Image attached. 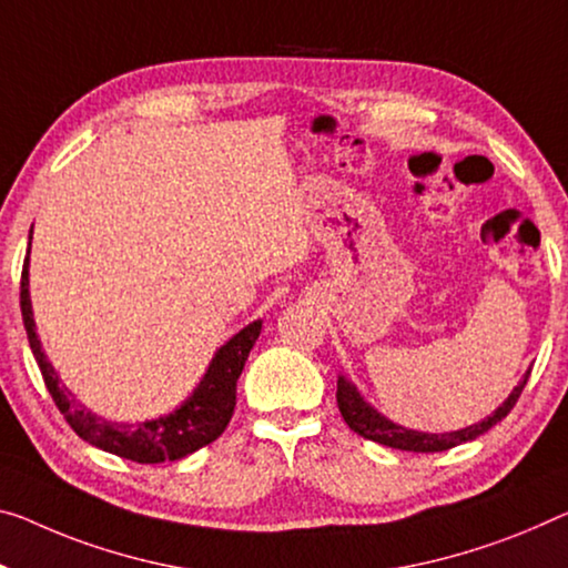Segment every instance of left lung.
<instances>
[{
    "mask_svg": "<svg viewBox=\"0 0 568 568\" xmlns=\"http://www.w3.org/2000/svg\"><path fill=\"white\" fill-rule=\"evenodd\" d=\"M528 375L530 371L523 375V381L513 388V394L505 398L503 406H497L490 416L483 418L479 424L465 426V429L449 432V434H426V432L406 429V426L388 422V418L375 412L371 404H365V398L357 394V388L345 378V375H339L337 378V406H339V414L345 418V424L351 426L355 434H361L363 439L378 442L383 447H394L404 452H444V449L459 447V444L465 442L477 439L479 434H485L487 429H493L497 422H503V418L510 414V408L516 406L523 388H526Z\"/></svg>",
    "mask_w": 568,
    "mask_h": 568,
    "instance_id": "8db88e82",
    "label": "left lung"
}]
</instances>
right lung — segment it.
I'll list each match as a JSON object with an SVG mask.
<instances>
[{
    "instance_id": "1",
    "label": "right lung",
    "mask_w": 568,
    "mask_h": 568,
    "mask_svg": "<svg viewBox=\"0 0 568 568\" xmlns=\"http://www.w3.org/2000/svg\"><path fill=\"white\" fill-rule=\"evenodd\" d=\"M28 266L30 246L22 266L20 307L32 355L40 365L42 378H45V386L52 400H55V406L60 408V414L65 416V422L71 424V429L81 436L83 442H89L103 452H111V455L116 457L139 462V465H160V462H174L193 455V452L215 442L217 436L225 432L235 408V381H239L243 365L248 361L251 347H254L261 335V320L251 322V325L243 327L241 333H235L229 343L215 353L203 375V381H200L197 388L193 390V396H190L182 406L174 408L172 414L136 424L109 422V418L93 414L91 408L78 404L71 390L60 383L55 368H52L48 361V355L42 353V343L38 333H34Z\"/></svg>"
}]
</instances>
